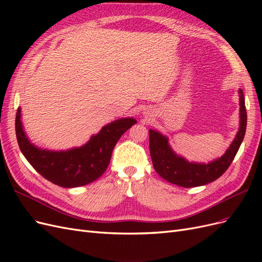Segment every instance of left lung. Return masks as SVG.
<instances>
[{"label":"left lung","instance_id":"obj_1","mask_svg":"<svg viewBox=\"0 0 262 262\" xmlns=\"http://www.w3.org/2000/svg\"><path fill=\"white\" fill-rule=\"evenodd\" d=\"M239 130L223 156L208 164L190 163L178 156L168 144V139L156 130H149V153L154 169L170 184L184 188L204 186L220 178L238 152L247 126L244 93L239 89Z\"/></svg>","mask_w":262,"mask_h":262}]
</instances>
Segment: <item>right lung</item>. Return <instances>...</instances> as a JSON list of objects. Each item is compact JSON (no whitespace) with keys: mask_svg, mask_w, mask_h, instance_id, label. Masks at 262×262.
Listing matches in <instances>:
<instances>
[{"mask_svg":"<svg viewBox=\"0 0 262 262\" xmlns=\"http://www.w3.org/2000/svg\"><path fill=\"white\" fill-rule=\"evenodd\" d=\"M18 107L15 130L19 148L29 164L52 184L63 188L85 186L98 179L107 169L112 153L122 134L137 123L133 118H121L102 129L81 147L50 150L37 147L26 137Z\"/></svg>","mask_w":262,"mask_h":262,"instance_id":"1","label":"right lung"}]
</instances>
